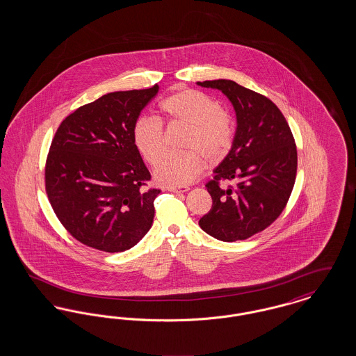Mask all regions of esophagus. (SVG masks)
Instances as JSON below:
<instances>
[{
  "mask_svg": "<svg viewBox=\"0 0 356 356\" xmlns=\"http://www.w3.org/2000/svg\"><path fill=\"white\" fill-rule=\"evenodd\" d=\"M168 191L175 192V193H181V192L189 191V188L188 186H168Z\"/></svg>",
  "mask_w": 356,
  "mask_h": 356,
  "instance_id": "34e87169",
  "label": "esophagus"
}]
</instances>
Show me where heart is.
Masks as SVG:
<instances>
[{
    "instance_id": "b5f03b06",
    "label": "heart",
    "mask_w": 356,
    "mask_h": 356,
    "mask_svg": "<svg viewBox=\"0 0 356 356\" xmlns=\"http://www.w3.org/2000/svg\"><path fill=\"white\" fill-rule=\"evenodd\" d=\"M161 111L175 124L189 128L183 140L184 152L164 154L165 134L160 120L143 116L134 125V143L138 152L154 165V180L161 186L192 183L204 170L202 154L216 163L229 152L235 138V122L222 112L220 102L195 89H183L164 99ZM161 160L159 161L158 159Z\"/></svg>"
}]
</instances>
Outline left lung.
<instances>
[{"instance_id": "obj_1", "label": "left lung", "mask_w": 356, "mask_h": 356, "mask_svg": "<svg viewBox=\"0 0 356 356\" xmlns=\"http://www.w3.org/2000/svg\"><path fill=\"white\" fill-rule=\"evenodd\" d=\"M197 85L221 90L236 112L234 144L205 186L212 208L199 220L221 241L254 236L270 227L287 205L298 170V151L287 120L266 96L231 80ZM235 179V186L221 181Z\"/></svg>"}]
</instances>
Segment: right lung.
Returning <instances> with one entry per match:
<instances>
[{
	"label": "right lung",
	"instance_id": "obj_1",
	"mask_svg": "<svg viewBox=\"0 0 356 356\" xmlns=\"http://www.w3.org/2000/svg\"><path fill=\"white\" fill-rule=\"evenodd\" d=\"M159 92L106 93L60 124L45 164L51 208L72 236L104 252H124L152 227L160 189L134 143L140 112Z\"/></svg>",
	"mask_w": 356,
	"mask_h": 356
}]
</instances>
